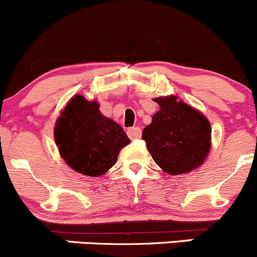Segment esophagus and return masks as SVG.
Returning <instances> with one entry per match:
<instances>
[{
	"label": "esophagus",
	"instance_id": "obj_1",
	"mask_svg": "<svg viewBox=\"0 0 257 257\" xmlns=\"http://www.w3.org/2000/svg\"><path fill=\"white\" fill-rule=\"evenodd\" d=\"M127 135L131 140L140 139V137H141V128L137 127V126L136 127H130L127 130Z\"/></svg>",
	"mask_w": 257,
	"mask_h": 257
}]
</instances>
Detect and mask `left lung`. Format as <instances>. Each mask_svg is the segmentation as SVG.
I'll use <instances>...</instances> for the list:
<instances>
[{
	"instance_id": "left-lung-1",
	"label": "left lung",
	"mask_w": 257,
	"mask_h": 257,
	"mask_svg": "<svg viewBox=\"0 0 257 257\" xmlns=\"http://www.w3.org/2000/svg\"><path fill=\"white\" fill-rule=\"evenodd\" d=\"M160 110L144 128L154 161L170 175L191 172L204 164L211 149V125L200 111L177 96L155 98Z\"/></svg>"
}]
</instances>
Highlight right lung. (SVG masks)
Here are the masks:
<instances>
[{
	"label": "right lung",
	"mask_w": 257,
	"mask_h": 257,
	"mask_svg": "<svg viewBox=\"0 0 257 257\" xmlns=\"http://www.w3.org/2000/svg\"><path fill=\"white\" fill-rule=\"evenodd\" d=\"M97 101L76 95L56 121L55 141L61 157L75 171L97 177L117 161L131 140L122 127L98 110Z\"/></svg>",
	"instance_id": "add662e5"
}]
</instances>
